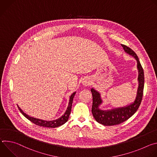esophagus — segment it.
Segmentation results:
<instances>
[{
	"label": "esophagus",
	"instance_id": "esophagus-1",
	"mask_svg": "<svg viewBox=\"0 0 157 157\" xmlns=\"http://www.w3.org/2000/svg\"><path fill=\"white\" fill-rule=\"evenodd\" d=\"M82 84L84 86H87L91 84V81L89 79L87 78H85L82 81Z\"/></svg>",
	"mask_w": 157,
	"mask_h": 157
}]
</instances>
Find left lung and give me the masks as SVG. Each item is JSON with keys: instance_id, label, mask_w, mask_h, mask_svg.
I'll return each instance as SVG.
<instances>
[{"instance_id": "1", "label": "left lung", "mask_w": 157, "mask_h": 157, "mask_svg": "<svg viewBox=\"0 0 157 157\" xmlns=\"http://www.w3.org/2000/svg\"><path fill=\"white\" fill-rule=\"evenodd\" d=\"M125 52L132 56L137 60V69L139 71L138 81L139 86L137 89V96L135 101L130 104L122 107L112 109L109 110H101L99 105L102 104V101L100 93L94 88L91 89L93 95V106L92 113L96 121L104 125L111 126L120 124L132 117L139 109L142 102L143 97V91L144 87V73L142 65L136 53L131 48L124 44H121Z\"/></svg>"}]
</instances>
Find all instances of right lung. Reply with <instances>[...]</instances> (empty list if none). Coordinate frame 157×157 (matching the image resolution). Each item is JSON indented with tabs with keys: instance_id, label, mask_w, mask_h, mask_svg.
<instances>
[{
	"instance_id": "add662e5",
	"label": "right lung",
	"mask_w": 157,
	"mask_h": 157,
	"mask_svg": "<svg viewBox=\"0 0 157 157\" xmlns=\"http://www.w3.org/2000/svg\"><path fill=\"white\" fill-rule=\"evenodd\" d=\"M75 94H76V92L73 93L71 95L68 108H67L64 114L61 117L58 118V119L53 120V121H44V120L36 119V118L30 117V116H28L27 114H26L25 113H24V112L18 107V105H17V106H18L19 110L20 111V113L23 114L27 119H29L30 121H31L35 125L40 126V127H48V128H55V127H58L59 126L63 125L64 124H65L67 121H68V119H69V117H70V115L71 113V110L73 100Z\"/></svg>"
}]
</instances>
